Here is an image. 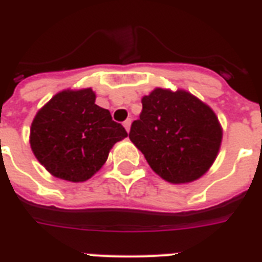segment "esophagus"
Segmentation results:
<instances>
[{
    "label": "esophagus",
    "instance_id": "34e87169",
    "mask_svg": "<svg viewBox=\"0 0 262 262\" xmlns=\"http://www.w3.org/2000/svg\"><path fill=\"white\" fill-rule=\"evenodd\" d=\"M130 125H132V121H130V119H126V121L123 122V126H125V129H126V132L130 130Z\"/></svg>",
    "mask_w": 262,
    "mask_h": 262
}]
</instances>
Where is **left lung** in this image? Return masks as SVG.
Returning <instances> with one entry per match:
<instances>
[{
  "label": "left lung",
  "mask_w": 262,
  "mask_h": 262,
  "mask_svg": "<svg viewBox=\"0 0 262 262\" xmlns=\"http://www.w3.org/2000/svg\"><path fill=\"white\" fill-rule=\"evenodd\" d=\"M129 139L156 174L170 183L201 178L219 154L223 130L211 107L183 90L155 88Z\"/></svg>",
  "instance_id": "1"
}]
</instances>
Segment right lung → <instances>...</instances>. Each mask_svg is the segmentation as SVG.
Segmentation results:
<instances>
[{"label":"right lung","mask_w":262,"mask_h":262,"mask_svg":"<svg viewBox=\"0 0 262 262\" xmlns=\"http://www.w3.org/2000/svg\"><path fill=\"white\" fill-rule=\"evenodd\" d=\"M91 88L54 95L31 123L30 144L35 158L51 175L84 182L102 168L115 143L127 136L110 111L95 104Z\"/></svg>","instance_id":"add662e5"}]
</instances>
